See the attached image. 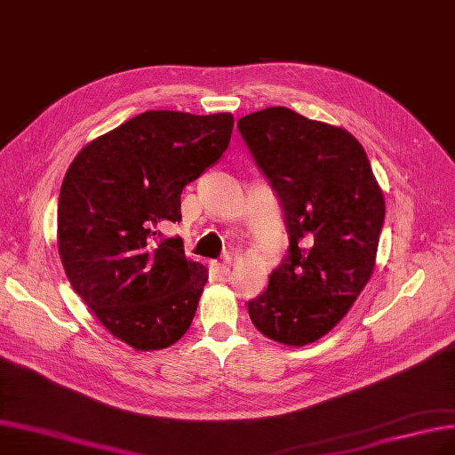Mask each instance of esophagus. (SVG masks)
<instances>
[{
  "label": "esophagus",
  "mask_w": 455,
  "mask_h": 455,
  "mask_svg": "<svg viewBox=\"0 0 455 455\" xmlns=\"http://www.w3.org/2000/svg\"><path fill=\"white\" fill-rule=\"evenodd\" d=\"M210 266H212V270L217 275H225L228 272V262H217V260H213Z\"/></svg>",
  "instance_id": "obj_1"
}]
</instances>
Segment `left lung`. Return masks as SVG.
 Returning a JSON list of instances; mask_svg holds the SVG:
<instances>
[{"instance_id": "8db88e82", "label": "left lung", "mask_w": 455, "mask_h": 455, "mask_svg": "<svg viewBox=\"0 0 455 455\" xmlns=\"http://www.w3.org/2000/svg\"><path fill=\"white\" fill-rule=\"evenodd\" d=\"M238 129L279 198L291 243L266 291L247 301L249 316L277 343H313L373 274L382 191L365 149L341 127L270 107L243 116Z\"/></svg>"}]
</instances>
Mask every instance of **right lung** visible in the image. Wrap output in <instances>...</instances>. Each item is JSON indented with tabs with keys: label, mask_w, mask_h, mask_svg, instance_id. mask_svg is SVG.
Returning a JSON list of instances; mask_svg holds the SVG:
<instances>
[{
	"label": "right lung",
	"mask_w": 455,
	"mask_h": 455,
	"mask_svg": "<svg viewBox=\"0 0 455 455\" xmlns=\"http://www.w3.org/2000/svg\"><path fill=\"white\" fill-rule=\"evenodd\" d=\"M232 114L148 110L95 139L71 163L58 204V249L75 292L137 350L189 330L206 267L185 257L180 195L227 151Z\"/></svg>",
	"instance_id": "1"
}]
</instances>
